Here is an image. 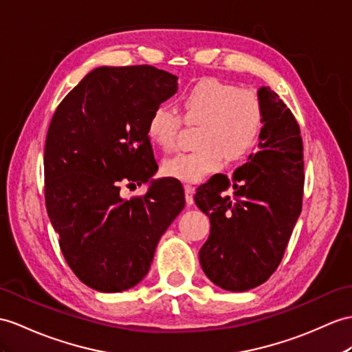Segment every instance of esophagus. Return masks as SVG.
I'll use <instances>...</instances> for the list:
<instances>
[{"instance_id": "obj_1", "label": "esophagus", "mask_w": 352, "mask_h": 352, "mask_svg": "<svg viewBox=\"0 0 352 352\" xmlns=\"http://www.w3.org/2000/svg\"><path fill=\"white\" fill-rule=\"evenodd\" d=\"M185 199H186V203L188 204H192L194 203V191L195 188L192 185H185Z\"/></svg>"}]
</instances>
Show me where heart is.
<instances>
[{
    "instance_id": "obj_1",
    "label": "heart",
    "mask_w": 352,
    "mask_h": 352,
    "mask_svg": "<svg viewBox=\"0 0 352 352\" xmlns=\"http://www.w3.org/2000/svg\"><path fill=\"white\" fill-rule=\"evenodd\" d=\"M182 118L200 125L195 135L199 148L176 153L162 162V173L182 182H200L217 171L224 160L243 158L258 140L264 111L258 94L239 89L217 79H204L181 96ZM181 116L166 106H157L148 119L149 140L162 151L176 148Z\"/></svg>"
}]
</instances>
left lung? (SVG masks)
<instances>
[{
  "instance_id": "1",
  "label": "left lung",
  "mask_w": 352,
  "mask_h": 352,
  "mask_svg": "<svg viewBox=\"0 0 352 352\" xmlns=\"http://www.w3.org/2000/svg\"><path fill=\"white\" fill-rule=\"evenodd\" d=\"M264 119L258 151L233 177L215 175L197 188L195 204L210 219L200 264L227 291L261 285L278 269L302 212L303 142L294 115L269 87L258 89ZM232 188L234 194L225 191Z\"/></svg>"
}]
</instances>
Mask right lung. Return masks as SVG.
<instances>
[{
  "mask_svg": "<svg viewBox=\"0 0 352 352\" xmlns=\"http://www.w3.org/2000/svg\"><path fill=\"white\" fill-rule=\"evenodd\" d=\"M177 77L152 65L100 67L59 102L45 146V199L67 264L85 285L121 293L148 275L161 236L185 206L177 179L157 173L146 133Z\"/></svg>",
  "mask_w": 352,
  "mask_h": 352,
  "instance_id": "right-lung-1",
  "label": "right lung"
}]
</instances>
